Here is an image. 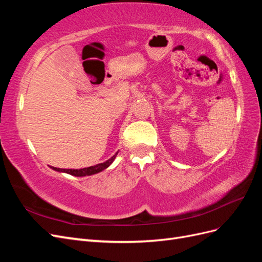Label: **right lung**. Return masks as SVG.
Returning a JSON list of instances; mask_svg holds the SVG:
<instances>
[{
    "mask_svg": "<svg viewBox=\"0 0 262 262\" xmlns=\"http://www.w3.org/2000/svg\"><path fill=\"white\" fill-rule=\"evenodd\" d=\"M118 153H119V150H118V152H116V154L113 157H110L109 160H107L106 162L91 166V167H85V168H80V169H64V168H57V167H52V166H50V168L55 170V171L69 173V175H72V176H75V177L92 176V175H95V173H98L102 170H105L106 168H108L109 166L112 165L114 163V161L116 160Z\"/></svg>",
    "mask_w": 262,
    "mask_h": 262,
    "instance_id": "add662e5",
    "label": "right lung"
}]
</instances>
